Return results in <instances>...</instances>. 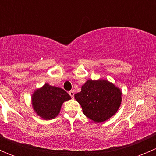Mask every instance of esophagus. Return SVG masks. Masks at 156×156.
<instances>
[{
    "mask_svg": "<svg viewBox=\"0 0 156 156\" xmlns=\"http://www.w3.org/2000/svg\"><path fill=\"white\" fill-rule=\"evenodd\" d=\"M69 94L71 96V97H72V98H74V94H75V93H74L73 90H70V91H69Z\"/></svg>",
    "mask_w": 156,
    "mask_h": 156,
    "instance_id": "1",
    "label": "esophagus"
}]
</instances>
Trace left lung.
<instances>
[{
  "label": "left lung",
  "mask_w": 156,
  "mask_h": 156,
  "mask_svg": "<svg viewBox=\"0 0 156 156\" xmlns=\"http://www.w3.org/2000/svg\"><path fill=\"white\" fill-rule=\"evenodd\" d=\"M75 98L84 114L94 122L101 123L117 112L122 102L120 89L106 80H88Z\"/></svg>",
  "instance_id": "left-lung-1"
}]
</instances>
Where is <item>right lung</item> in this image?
<instances>
[{"label": "right lung", "instance_id": "add662e5", "mask_svg": "<svg viewBox=\"0 0 156 156\" xmlns=\"http://www.w3.org/2000/svg\"><path fill=\"white\" fill-rule=\"evenodd\" d=\"M70 99L69 94L62 88L45 84L34 91L31 100L35 112L42 119L50 120L59 115L62 103Z\"/></svg>", "mask_w": 156, "mask_h": 156}]
</instances>
